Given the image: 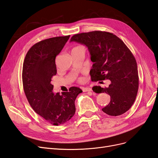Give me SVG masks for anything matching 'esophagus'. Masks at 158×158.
Instances as JSON below:
<instances>
[{
	"instance_id": "34e87169",
	"label": "esophagus",
	"mask_w": 158,
	"mask_h": 158,
	"mask_svg": "<svg viewBox=\"0 0 158 158\" xmlns=\"http://www.w3.org/2000/svg\"><path fill=\"white\" fill-rule=\"evenodd\" d=\"M82 91L84 92H91L92 91V89L90 88H82Z\"/></svg>"
}]
</instances>
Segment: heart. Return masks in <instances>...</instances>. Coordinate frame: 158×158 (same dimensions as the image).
<instances>
[{"label": "heart", "instance_id": "obj_1", "mask_svg": "<svg viewBox=\"0 0 158 158\" xmlns=\"http://www.w3.org/2000/svg\"><path fill=\"white\" fill-rule=\"evenodd\" d=\"M81 80H82V79H80V81H81Z\"/></svg>", "mask_w": 158, "mask_h": 158}]
</instances>
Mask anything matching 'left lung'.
<instances>
[{
  "instance_id": "obj_1",
  "label": "left lung",
  "mask_w": 158,
  "mask_h": 158,
  "mask_svg": "<svg viewBox=\"0 0 158 158\" xmlns=\"http://www.w3.org/2000/svg\"><path fill=\"white\" fill-rule=\"evenodd\" d=\"M71 41L88 47L94 63L89 72L92 81H111L108 88L94 87L98 88L96 93L105 92L111 97L102 111L111 116L127 112L136 99L139 78L136 59L125 43L113 33L102 31L75 34Z\"/></svg>"
}]
</instances>
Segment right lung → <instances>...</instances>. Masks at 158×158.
Here are the masks:
<instances>
[{"label": "right lung", "mask_w": 158, "mask_h": 158, "mask_svg": "<svg viewBox=\"0 0 158 158\" xmlns=\"http://www.w3.org/2000/svg\"><path fill=\"white\" fill-rule=\"evenodd\" d=\"M70 35L44 40L27 51L23 64L22 82L27 101L43 118L53 125L67 123L76 111L75 99L82 92L77 87L54 94L51 78L56 74L55 59Z\"/></svg>", "instance_id": "add662e5"}]
</instances>
